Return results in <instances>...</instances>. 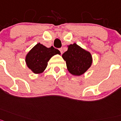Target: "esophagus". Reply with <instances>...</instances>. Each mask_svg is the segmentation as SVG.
<instances>
[{"label": "esophagus", "mask_w": 121, "mask_h": 121, "mask_svg": "<svg viewBox=\"0 0 121 121\" xmlns=\"http://www.w3.org/2000/svg\"><path fill=\"white\" fill-rule=\"evenodd\" d=\"M59 50L60 51V52H61V53H63V48H60L59 49Z\"/></svg>", "instance_id": "obj_1"}]
</instances>
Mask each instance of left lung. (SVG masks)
Returning <instances> with one entry per match:
<instances>
[{"instance_id":"obj_1","label":"left lung","mask_w":121,"mask_h":121,"mask_svg":"<svg viewBox=\"0 0 121 121\" xmlns=\"http://www.w3.org/2000/svg\"><path fill=\"white\" fill-rule=\"evenodd\" d=\"M66 61L69 72L74 75H81L91 66L92 56L91 53L74 43L68 46V49L62 55Z\"/></svg>"}]
</instances>
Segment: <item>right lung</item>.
<instances>
[{
	"mask_svg": "<svg viewBox=\"0 0 121 121\" xmlns=\"http://www.w3.org/2000/svg\"><path fill=\"white\" fill-rule=\"evenodd\" d=\"M56 54H60V52L53 46L48 48L40 43H38L27 53L26 58V64L35 73H41L48 66L50 58Z\"/></svg>",
	"mask_w": 121,
	"mask_h": 121,
	"instance_id": "add662e5",
	"label": "right lung"
}]
</instances>
